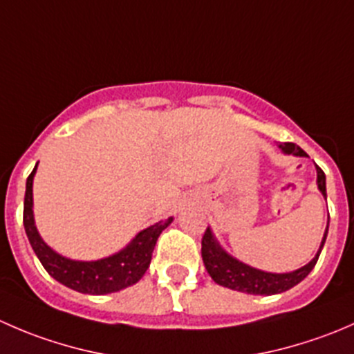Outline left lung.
<instances>
[{
    "label": "left lung",
    "mask_w": 354,
    "mask_h": 354,
    "mask_svg": "<svg viewBox=\"0 0 354 354\" xmlns=\"http://www.w3.org/2000/svg\"><path fill=\"white\" fill-rule=\"evenodd\" d=\"M279 149L283 154L286 156H296V157H308L303 149H299L296 144H279ZM317 169V187H319L320 194L327 200V190H326V174L315 166ZM327 233H329V221H327L326 233H324L322 241H320L319 250H317L315 257L310 260L306 266L299 267V269L291 270V272H267V270L255 269V267L248 266V263L241 262L236 257L227 253L226 250L221 246L217 241L216 234L212 233L210 226L207 227L205 234L202 238V259L203 266H205L207 272L212 277L214 283L219 286L230 288L233 291H241L246 295H279V292L288 291V289L295 288L296 284L301 283L312 269L315 267L317 260H319L320 252H322L324 243H326Z\"/></svg>",
    "instance_id": "8db88e82"
}]
</instances>
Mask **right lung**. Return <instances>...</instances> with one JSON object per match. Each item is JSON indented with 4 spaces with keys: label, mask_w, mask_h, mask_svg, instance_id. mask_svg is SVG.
Masks as SVG:
<instances>
[{
    "label": "right lung",
    "mask_w": 354,
    "mask_h": 354,
    "mask_svg": "<svg viewBox=\"0 0 354 354\" xmlns=\"http://www.w3.org/2000/svg\"><path fill=\"white\" fill-rule=\"evenodd\" d=\"M35 171H37V164H35L34 171L27 178V185H25L24 227L32 250L41 260L42 267L48 270L49 276L55 277L58 283L65 284L66 288L73 289V291L97 296L121 291V289L138 283L151 266L157 238L173 223V217H167L166 221H159V223L142 230L124 248L113 253V255L104 257V259H68L46 243L39 234L37 226H35L34 194H32Z\"/></svg>",
    "instance_id": "1"
}]
</instances>
